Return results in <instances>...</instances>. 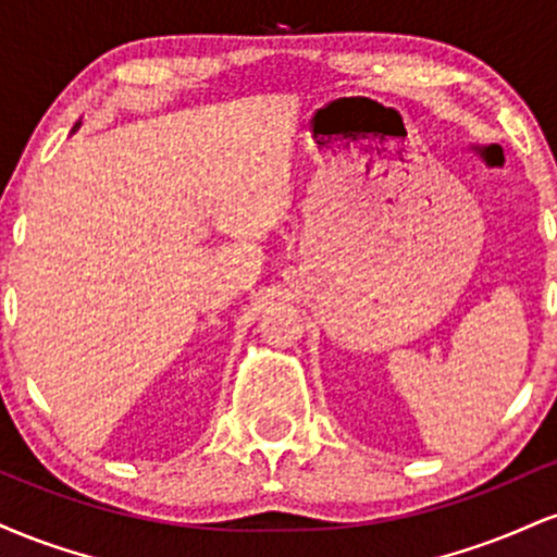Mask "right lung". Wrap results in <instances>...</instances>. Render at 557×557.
Segmentation results:
<instances>
[{
    "mask_svg": "<svg viewBox=\"0 0 557 557\" xmlns=\"http://www.w3.org/2000/svg\"><path fill=\"white\" fill-rule=\"evenodd\" d=\"M78 125H81V123H78ZM78 125H75V127H78Z\"/></svg>",
    "mask_w": 557,
    "mask_h": 557,
    "instance_id": "obj_1",
    "label": "right lung"
}]
</instances>
